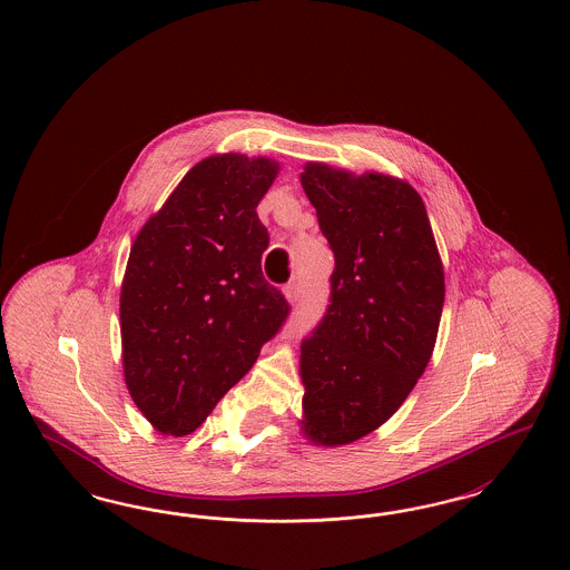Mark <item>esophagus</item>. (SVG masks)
Segmentation results:
<instances>
[{
	"label": "esophagus",
	"mask_w": 570,
	"mask_h": 570,
	"mask_svg": "<svg viewBox=\"0 0 570 570\" xmlns=\"http://www.w3.org/2000/svg\"><path fill=\"white\" fill-rule=\"evenodd\" d=\"M282 293H284V297H286V301H288V303H297L298 284H295V282H293V284H286Z\"/></svg>",
	"instance_id": "34e87169"
}]
</instances>
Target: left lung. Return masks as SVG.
Segmentation results:
<instances>
[{
  "label": "left lung",
  "mask_w": 570,
  "mask_h": 570,
  "mask_svg": "<svg viewBox=\"0 0 570 570\" xmlns=\"http://www.w3.org/2000/svg\"><path fill=\"white\" fill-rule=\"evenodd\" d=\"M301 186L335 254L331 305L301 346V435L344 446L406 402L434 353L444 267L423 198L407 181L305 163Z\"/></svg>",
  "instance_id": "left-lung-1"
}]
</instances>
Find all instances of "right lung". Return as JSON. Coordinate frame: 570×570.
I'll list each match as a JSON object with an SVG mask.
<instances>
[{"mask_svg":"<svg viewBox=\"0 0 570 570\" xmlns=\"http://www.w3.org/2000/svg\"><path fill=\"white\" fill-rule=\"evenodd\" d=\"M279 163L214 154L136 235L119 295L121 365L156 432L188 435L256 363L288 314L261 269L256 207Z\"/></svg>","mask_w":570,"mask_h":570,"instance_id":"add662e5","label":"right lung"}]
</instances>
